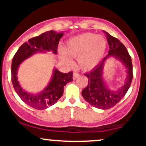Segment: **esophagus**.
<instances>
[{"mask_svg":"<svg viewBox=\"0 0 146 146\" xmlns=\"http://www.w3.org/2000/svg\"><path fill=\"white\" fill-rule=\"evenodd\" d=\"M79 76H80V74H79V73H76V72H75V73H73V79H76V78H78Z\"/></svg>","mask_w":146,"mask_h":146,"instance_id":"esophagus-1","label":"esophagus"}]
</instances>
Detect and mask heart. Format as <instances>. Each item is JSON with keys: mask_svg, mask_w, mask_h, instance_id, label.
<instances>
[{"mask_svg": "<svg viewBox=\"0 0 146 146\" xmlns=\"http://www.w3.org/2000/svg\"><path fill=\"white\" fill-rule=\"evenodd\" d=\"M106 47L107 41L104 36L88 32L69 39L60 56L61 59L68 65L73 64L70 57H77L79 67L83 70H89L100 61Z\"/></svg>", "mask_w": 146, "mask_h": 146, "instance_id": "1", "label": "heart"}]
</instances>
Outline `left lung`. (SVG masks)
I'll return each instance as SVG.
<instances>
[{
  "label": "left lung",
  "instance_id": "obj_1",
  "mask_svg": "<svg viewBox=\"0 0 146 146\" xmlns=\"http://www.w3.org/2000/svg\"><path fill=\"white\" fill-rule=\"evenodd\" d=\"M106 35L110 50L107 57L102 61L93 70L85 76L88 78V84L82 91V95L90 105L100 110H108L114 107L127 92L133 78V66L131 58L125 46L117 38L110 35L108 32L103 31ZM109 56H114L121 61L125 66L127 73L126 83L119 91L111 92L105 86L102 78L104 63Z\"/></svg>",
  "mask_w": 146,
  "mask_h": 146
}]
</instances>
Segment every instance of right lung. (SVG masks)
<instances>
[{
    "instance_id": "right-lung-1",
    "label": "right lung",
    "mask_w": 146,
    "mask_h": 146,
    "mask_svg": "<svg viewBox=\"0 0 146 146\" xmlns=\"http://www.w3.org/2000/svg\"><path fill=\"white\" fill-rule=\"evenodd\" d=\"M63 35V33H56L53 30L42 33L29 39L28 42H25L13 56L11 66L13 88L20 99L32 108L42 110L55 104L64 94L65 85L73 80V72L64 73L54 70L53 78L48 86L40 93L33 95L23 90L17 81V71L19 65L37 51H52L56 54L58 42Z\"/></svg>"
}]
</instances>
